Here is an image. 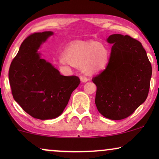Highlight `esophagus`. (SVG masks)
I'll list each match as a JSON object with an SVG mask.
<instances>
[{"label":"esophagus","instance_id":"esophagus-1","mask_svg":"<svg viewBox=\"0 0 159 159\" xmlns=\"http://www.w3.org/2000/svg\"><path fill=\"white\" fill-rule=\"evenodd\" d=\"M80 80H81V81L83 82V83H85V82L88 81V79H87L85 76H82V75L80 76Z\"/></svg>","mask_w":159,"mask_h":159}]
</instances>
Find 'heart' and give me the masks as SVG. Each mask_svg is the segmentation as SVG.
Listing matches in <instances>:
<instances>
[{
    "label": "heart",
    "instance_id": "heart-1",
    "mask_svg": "<svg viewBox=\"0 0 159 159\" xmlns=\"http://www.w3.org/2000/svg\"><path fill=\"white\" fill-rule=\"evenodd\" d=\"M63 58L69 64L81 67L84 73L93 75L106 69L110 54L102 43H74L66 48Z\"/></svg>",
    "mask_w": 159,
    "mask_h": 159
}]
</instances>
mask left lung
Masks as SVG:
<instances>
[{"label":"left lung","instance_id":"left-lung-1","mask_svg":"<svg viewBox=\"0 0 159 159\" xmlns=\"http://www.w3.org/2000/svg\"><path fill=\"white\" fill-rule=\"evenodd\" d=\"M113 44L106 69L93 78L98 112L113 120L130 116L147 99L152 66L141 43L129 36L112 34Z\"/></svg>","mask_w":159,"mask_h":159}]
</instances>
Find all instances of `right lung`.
Returning a JSON list of instances; mask_svg holds the SVG:
<instances>
[{
  "label": "right lung",
  "mask_w": 159,
  "mask_h": 159,
  "mask_svg": "<svg viewBox=\"0 0 159 159\" xmlns=\"http://www.w3.org/2000/svg\"><path fill=\"white\" fill-rule=\"evenodd\" d=\"M52 31L35 33L23 41L9 70L15 101L34 118L51 120L63 113L71 94L78 87L77 76L61 75L38 50Z\"/></svg>",
  "instance_id": "obj_1"
}]
</instances>
